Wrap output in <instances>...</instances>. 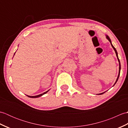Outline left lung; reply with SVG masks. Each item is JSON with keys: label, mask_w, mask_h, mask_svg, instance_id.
Masks as SVG:
<instances>
[{"label": "left lung", "mask_w": 128, "mask_h": 128, "mask_svg": "<svg viewBox=\"0 0 128 128\" xmlns=\"http://www.w3.org/2000/svg\"><path fill=\"white\" fill-rule=\"evenodd\" d=\"M107 38L108 40H109V41L110 42V44H111V45H112V47H113V48L114 49V51H115V52H116V56H117V58H118V61H119V74H118V78H117V79H116V82H115V84H114V85L115 84H116V82H117V81H118V78H119V75H120V61H119V58H118V53H117V52H116V48L114 47V46L112 45V43H111V40H110V37H108V36H107ZM113 85V86H114ZM104 92H103V93H101V94H104Z\"/></svg>", "instance_id": "left-lung-1"}]
</instances>
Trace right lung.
Returning <instances> with one entry per match:
<instances>
[{"label": "right lung", "instance_id": "add662e5", "mask_svg": "<svg viewBox=\"0 0 128 128\" xmlns=\"http://www.w3.org/2000/svg\"><path fill=\"white\" fill-rule=\"evenodd\" d=\"M48 91H49V90H48L47 91H46V92H44V93H43V94H39V95H37V96H28V95H27V96H28V97H30V98H37V97H40V96H42V95H43L44 94H46V93H47V92Z\"/></svg>", "mask_w": 128, "mask_h": 128}]
</instances>
